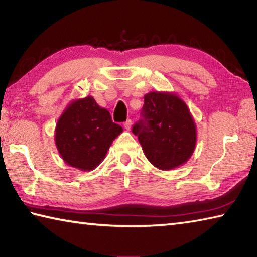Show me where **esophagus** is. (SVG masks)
I'll return each instance as SVG.
<instances>
[{
	"mask_svg": "<svg viewBox=\"0 0 257 257\" xmlns=\"http://www.w3.org/2000/svg\"><path fill=\"white\" fill-rule=\"evenodd\" d=\"M132 125H133L132 120L125 121V122L123 123V127H124V129H125V130H130V129H132Z\"/></svg>",
	"mask_w": 257,
	"mask_h": 257,
	"instance_id": "1",
	"label": "esophagus"
}]
</instances>
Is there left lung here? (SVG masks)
<instances>
[{"label":"left lung","instance_id":"obj_1","mask_svg":"<svg viewBox=\"0 0 257 257\" xmlns=\"http://www.w3.org/2000/svg\"><path fill=\"white\" fill-rule=\"evenodd\" d=\"M141 120L133 127L147 160L163 171L184 165L193 155L197 128L189 107L175 92H150L144 96Z\"/></svg>","mask_w":257,"mask_h":257}]
</instances>
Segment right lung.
<instances>
[{
  "label": "right lung",
  "mask_w": 257,
  "mask_h": 257,
  "mask_svg": "<svg viewBox=\"0 0 257 257\" xmlns=\"http://www.w3.org/2000/svg\"><path fill=\"white\" fill-rule=\"evenodd\" d=\"M122 132V127L112 122L106 108L99 106L93 96H86L68 103L56 122L54 141L64 163L92 171Z\"/></svg>",
  "instance_id": "1"
}]
</instances>
